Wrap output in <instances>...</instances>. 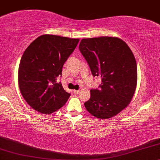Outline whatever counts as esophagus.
I'll use <instances>...</instances> for the list:
<instances>
[{"label": "esophagus", "mask_w": 160, "mask_h": 160, "mask_svg": "<svg viewBox=\"0 0 160 160\" xmlns=\"http://www.w3.org/2000/svg\"><path fill=\"white\" fill-rule=\"evenodd\" d=\"M79 92H80V90H73V93L74 94H78V93H79Z\"/></svg>", "instance_id": "obj_1"}]
</instances>
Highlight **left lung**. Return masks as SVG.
<instances>
[{
    "instance_id": "8db88e82",
    "label": "left lung",
    "mask_w": 160,
    "mask_h": 160,
    "mask_svg": "<svg viewBox=\"0 0 160 160\" xmlns=\"http://www.w3.org/2000/svg\"><path fill=\"white\" fill-rule=\"evenodd\" d=\"M79 50L93 76L102 78L98 89L90 90L84 102L87 110L98 119L117 115L131 102L137 88L135 57L124 41L116 37H98L81 41Z\"/></svg>"
}]
</instances>
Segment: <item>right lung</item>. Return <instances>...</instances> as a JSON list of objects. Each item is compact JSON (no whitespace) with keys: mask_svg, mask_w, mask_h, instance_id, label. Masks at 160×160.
Listing matches in <instances>:
<instances>
[{"mask_svg":"<svg viewBox=\"0 0 160 160\" xmlns=\"http://www.w3.org/2000/svg\"><path fill=\"white\" fill-rule=\"evenodd\" d=\"M79 39L43 35L26 49L18 68V85L25 101L44 114L52 113L64 105L70 94L57 83L63 65Z\"/></svg>","mask_w":160,"mask_h":160,"instance_id":"right-lung-1","label":"right lung"}]
</instances>
